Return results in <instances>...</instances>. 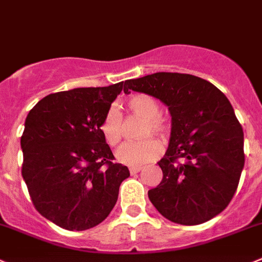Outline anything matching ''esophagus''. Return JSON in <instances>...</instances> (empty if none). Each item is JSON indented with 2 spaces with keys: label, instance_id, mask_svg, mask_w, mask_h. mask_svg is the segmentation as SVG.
Instances as JSON below:
<instances>
[{
  "label": "esophagus",
  "instance_id": "obj_1",
  "mask_svg": "<svg viewBox=\"0 0 262 262\" xmlns=\"http://www.w3.org/2000/svg\"><path fill=\"white\" fill-rule=\"evenodd\" d=\"M141 169H142L141 167H132L129 168V172H130V174H136V173H138Z\"/></svg>",
  "mask_w": 262,
  "mask_h": 262
}]
</instances>
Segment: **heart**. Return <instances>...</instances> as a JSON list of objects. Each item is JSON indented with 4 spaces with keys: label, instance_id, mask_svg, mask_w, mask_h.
I'll return each mask as SVG.
<instances>
[{
    "label": "heart",
    "instance_id": "heart-1",
    "mask_svg": "<svg viewBox=\"0 0 262 262\" xmlns=\"http://www.w3.org/2000/svg\"><path fill=\"white\" fill-rule=\"evenodd\" d=\"M126 106L132 115L143 119L138 130V137L142 139L121 146L116 152V158L123 164L138 167L160 156V143L151 138V136L167 141L170 133V124L167 117L160 114V104L151 95H132L126 99ZM99 132L108 146L116 147L120 145L123 139V115L117 104H111L104 112L99 124Z\"/></svg>",
    "mask_w": 262,
    "mask_h": 262
}]
</instances>
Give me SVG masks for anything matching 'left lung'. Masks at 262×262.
I'll return each instance as SVG.
<instances>
[{"label":"left lung","instance_id":"left-lung-1","mask_svg":"<svg viewBox=\"0 0 262 262\" xmlns=\"http://www.w3.org/2000/svg\"><path fill=\"white\" fill-rule=\"evenodd\" d=\"M129 90L158 98L172 116L169 146L158 163L163 180L148 190L154 207L180 225L221 213L244 167L243 129L226 95L207 80L176 72L126 80Z\"/></svg>","mask_w":262,"mask_h":262}]
</instances>
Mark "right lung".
Here are the masks:
<instances>
[{
	"instance_id": "1",
	"label": "right lung",
	"mask_w": 262,
	"mask_h": 262,
	"mask_svg": "<svg viewBox=\"0 0 262 262\" xmlns=\"http://www.w3.org/2000/svg\"><path fill=\"white\" fill-rule=\"evenodd\" d=\"M123 85L49 94L27 115L21 176L41 216L66 230L101 224L130 176L125 165L112 161L114 154L99 132Z\"/></svg>"
}]
</instances>
